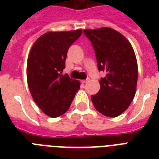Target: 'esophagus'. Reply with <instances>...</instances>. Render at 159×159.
I'll return each instance as SVG.
<instances>
[{"mask_svg": "<svg viewBox=\"0 0 159 159\" xmlns=\"http://www.w3.org/2000/svg\"><path fill=\"white\" fill-rule=\"evenodd\" d=\"M88 81H89V79H87V80H82V82H82V84H85V83H87V82H88Z\"/></svg>", "mask_w": 159, "mask_h": 159, "instance_id": "1", "label": "esophagus"}]
</instances>
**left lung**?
Wrapping results in <instances>:
<instances>
[{
    "label": "left lung",
    "instance_id": "obj_1",
    "mask_svg": "<svg viewBox=\"0 0 159 159\" xmlns=\"http://www.w3.org/2000/svg\"><path fill=\"white\" fill-rule=\"evenodd\" d=\"M97 57L99 71L106 72L100 80L98 93L92 102L100 113L116 117L133 101L138 80V65L134 49L125 36L111 28L85 30Z\"/></svg>",
    "mask_w": 159,
    "mask_h": 159
}]
</instances>
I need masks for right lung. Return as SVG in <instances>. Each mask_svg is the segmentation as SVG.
<instances>
[{"label":"right lung","mask_w":159,"mask_h":159,"mask_svg":"<svg viewBox=\"0 0 159 159\" xmlns=\"http://www.w3.org/2000/svg\"><path fill=\"white\" fill-rule=\"evenodd\" d=\"M82 33V30L48 32L35 41L29 54V89L39 107L52 118L62 116L69 109L80 88L79 81L62 72L68 48Z\"/></svg>","instance_id":"1"}]
</instances>
